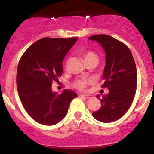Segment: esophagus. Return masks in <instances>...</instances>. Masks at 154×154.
Here are the masks:
<instances>
[{
    "label": "esophagus",
    "mask_w": 154,
    "mask_h": 154,
    "mask_svg": "<svg viewBox=\"0 0 154 154\" xmlns=\"http://www.w3.org/2000/svg\"><path fill=\"white\" fill-rule=\"evenodd\" d=\"M79 96H81V97L85 98V99H90V98H92V96H91V95H86V94H81Z\"/></svg>",
    "instance_id": "obj_1"
}]
</instances>
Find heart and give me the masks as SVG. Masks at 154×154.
I'll use <instances>...</instances> for the list:
<instances>
[{
	"instance_id": "obj_1",
	"label": "heart",
	"mask_w": 154,
	"mask_h": 154,
	"mask_svg": "<svg viewBox=\"0 0 154 154\" xmlns=\"http://www.w3.org/2000/svg\"><path fill=\"white\" fill-rule=\"evenodd\" d=\"M83 56L85 62L89 60H96L98 62V60H99L98 55L92 51H87V52L84 53ZM90 82L91 80L86 79H77L74 82V86L79 90H85L86 89L87 84L89 83Z\"/></svg>"
}]
</instances>
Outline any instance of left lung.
Masks as SVG:
<instances>
[{
  "instance_id": "obj_1",
  "label": "left lung",
  "mask_w": 154,
  "mask_h": 154,
  "mask_svg": "<svg viewBox=\"0 0 154 154\" xmlns=\"http://www.w3.org/2000/svg\"><path fill=\"white\" fill-rule=\"evenodd\" d=\"M89 39L100 44L106 53L103 87L109 89L103 97L96 96L102 106L92 116L103 123H112L126 113L133 102L137 85L136 64L129 48L119 41L106 35H93Z\"/></svg>"
}]
</instances>
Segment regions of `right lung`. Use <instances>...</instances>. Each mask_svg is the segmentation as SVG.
<instances>
[{"label":"right lung","mask_w":154,"mask_h":154,"mask_svg":"<svg viewBox=\"0 0 154 154\" xmlns=\"http://www.w3.org/2000/svg\"><path fill=\"white\" fill-rule=\"evenodd\" d=\"M77 38H44L31 45L19 61L17 70L18 96L28 115L46 126L59 123L68 113L69 105L77 94L64 89L59 95L51 85L62 74L65 56Z\"/></svg>","instance_id":"add662e5"}]
</instances>
